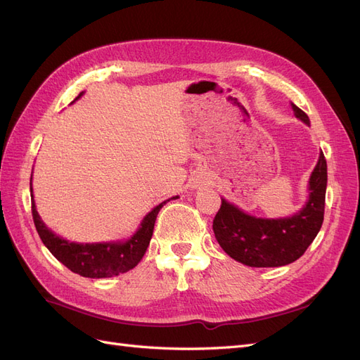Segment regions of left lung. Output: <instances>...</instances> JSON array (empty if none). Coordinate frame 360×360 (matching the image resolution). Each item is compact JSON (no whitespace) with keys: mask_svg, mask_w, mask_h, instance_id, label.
I'll use <instances>...</instances> for the list:
<instances>
[{"mask_svg":"<svg viewBox=\"0 0 360 360\" xmlns=\"http://www.w3.org/2000/svg\"><path fill=\"white\" fill-rule=\"evenodd\" d=\"M291 110L309 126V118L299 106ZM328 186V163L323 151L308 181V200L302 209L287 217H257L222 198L213 219L217 243L238 263L249 267H281L300 258L317 237Z\"/></svg>","mask_w":360,"mask_h":360,"instance_id":"8db88e82","label":"left lung"}]
</instances>
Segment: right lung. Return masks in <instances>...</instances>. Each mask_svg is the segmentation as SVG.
Returning <instances> with one entry per match:
<instances>
[{"label":"right lung","instance_id":"obj_1","mask_svg":"<svg viewBox=\"0 0 360 360\" xmlns=\"http://www.w3.org/2000/svg\"><path fill=\"white\" fill-rule=\"evenodd\" d=\"M84 96V91L79 93L73 102ZM72 102V103H73ZM30 192H31V209L32 219H34L36 230L49 252L56 257L60 263H63L73 274H78L84 278L102 279L112 278L122 274H126L130 269H134L141 259H143L146 250L150 245L151 236L159 210L169 200H177L172 197L153 207L139 222L138 228L132 236H129L123 240H111V242H96V243H78L70 242L68 238L53 233L51 228L43 222L37 209L34 195H32V176L30 180Z\"/></svg>","mask_w":360,"mask_h":360}]
</instances>
